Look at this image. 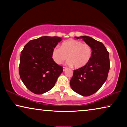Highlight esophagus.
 <instances>
[{
    "label": "esophagus",
    "instance_id": "obj_1",
    "mask_svg": "<svg viewBox=\"0 0 127 127\" xmlns=\"http://www.w3.org/2000/svg\"><path fill=\"white\" fill-rule=\"evenodd\" d=\"M67 67H63V71H65L66 70H67Z\"/></svg>",
    "mask_w": 127,
    "mask_h": 127
}]
</instances>
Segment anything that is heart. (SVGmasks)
<instances>
[{
    "label": "heart",
    "instance_id": "1",
    "mask_svg": "<svg viewBox=\"0 0 127 127\" xmlns=\"http://www.w3.org/2000/svg\"><path fill=\"white\" fill-rule=\"evenodd\" d=\"M93 50L90 45L76 40H68L52 52V58L57 64H62L68 57L67 64L76 68L84 67L91 60Z\"/></svg>",
    "mask_w": 127,
    "mask_h": 127
}]
</instances>
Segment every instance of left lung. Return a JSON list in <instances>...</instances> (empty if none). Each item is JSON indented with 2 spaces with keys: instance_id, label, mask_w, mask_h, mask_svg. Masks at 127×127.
Returning <instances> with one entry per match:
<instances>
[{
  "instance_id": "1",
  "label": "left lung",
  "mask_w": 127,
  "mask_h": 127,
  "mask_svg": "<svg viewBox=\"0 0 127 127\" xmlns=\"http://www.w3.org/2000/svg\"><path fill=\"white\" fill-rule=\"evenodd\" d=\"M76 38L82 39L90 45L93 54L87 65L73 70L70 85L76 93L88 96L98 91L106 80L110 69L109 53L103 43L93 38L87 36Z\"/></svg>"
}]
</instances>
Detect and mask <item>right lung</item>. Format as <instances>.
Returning a JSON list of instances; mask_svg holds the SVG:
<instances>
[{"label": "right lung", "instance_id": "right-lung-1", "mask_svg": "<svg viewBox=\"0 0 127 127\" xmlns=\"http://www.w3.org/2000/svg\"><path fill=\"white\" fill-rule=\"evenodd\" d=\"M62 39L42 36L30 40L21 53L19 73L24 85L35 94H42L55 86L63 72L52 58V52Z\"/></svg>", "mask_w": 127, "mask_h": 127}]
</instances>
